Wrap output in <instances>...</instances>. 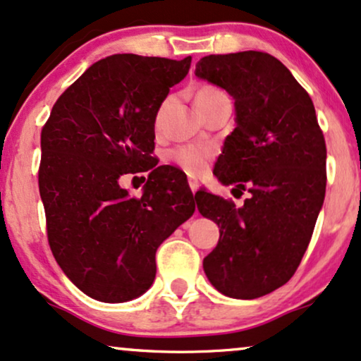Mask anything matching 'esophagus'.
<instances>
[{
	"instance_id": "obj_1",
	"label": "esophagus",
	"mask_w": 361,
	"mask_h": 361,
	"mask_svg": "<svg viewBox=\"0 0 361 361\" xmlns=\"http://www.w3.org/2000/svg\"><path fill=\"white\" fill-rule=\"evenodd\" d=\"M189 188H190V190H192V194H195L197 192V189H199V180L195 179V177H189Z\"/></svg>"
}]
</instances>
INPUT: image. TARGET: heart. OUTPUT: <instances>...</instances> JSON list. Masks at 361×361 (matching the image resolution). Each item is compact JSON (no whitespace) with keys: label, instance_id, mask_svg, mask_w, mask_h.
Instances as JSON below:
<instances>
[{"label":"heart","instance_id":"obj_1","mask_svg":"<svg viewBox=\"0 0 361 361\" xmlns=\"http://www.w3.org/2000/svg\"><path fill=\"white\" fill-rule=\"evenodd\" d=\"M219 95H224L219 88L211 87V85H202L199 87L194 93V104L195 106L202 105ZM166 105L167 102H164L162 106H160V112L166 109ZM171 159L177 164V166L184 169V171H188L190 173H201L206 171L209 162H211L212 150L209 149V147H202V145H182L172 150Z\"/></svg>","mask_w":361,"mask_h":361}]
</instances>
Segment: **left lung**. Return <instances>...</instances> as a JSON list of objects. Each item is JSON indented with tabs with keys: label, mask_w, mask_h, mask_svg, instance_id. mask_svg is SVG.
<instances>
[{
	"label": "left lung",
	"mask_w": 361,
	"mask_h": 361,
	"mask_svg": "<svg viewBox=\"0 0 361 361\" xmlns=\"http://www.w3.org/2000/svg\"><path fill=\"white\" fill-rule=\"evenodd\" d=\"M195 77L234 99L235 128L226 137L214 173L249 199L199 190V212L219 226L204 257L217 291L255 300L286 284L303 259L326 190V144L308 92L264 51L204 56Z\"/></svg>",
	"instance_id": "left-lung-1"
}]
</instances>
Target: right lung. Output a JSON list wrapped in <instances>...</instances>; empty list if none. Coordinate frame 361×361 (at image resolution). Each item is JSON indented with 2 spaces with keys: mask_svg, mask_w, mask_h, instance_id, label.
<instances>
[{
  "mask_svg": "<svg viewBox=\"0 0 361 361\" xmlns=\"http://www.w3.org/2000/svg\"><path fill=\"white\" fill-rule=\"evenodd\" d=\"M190 60L106 56L61 93L42 128L48 244L66 278L97 301L144 295L157 247L195 211L182 173L152 162L155 117ZM147 170L140 200L119 188L122 175Z\"/></svg>",
  "mask_w": 361,
  "mask_h": 361,
  "instance_id": "add662e5",
  "label": "right lung"
}]
</instances>
